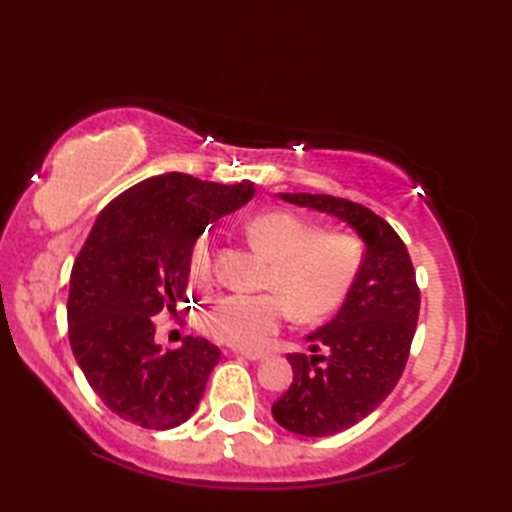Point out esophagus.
Here are the masks:
<instances>
[{
  "label": "esophagus",
  "instance_id": "esophagus-1",
  "mask_svg": "<svg viewBox=\"0 0 512 512\" xmlns=\"http://www.w3.org/2000/svg\"><path fill=\"white\" fill-rule=\"evenodd\" d=\"M235 354L248 358V361H262V358H266V352H248V350H237Z\"/></svg>",
  "mask_w": 512,
  "mask_h": 512
}]
</instances>
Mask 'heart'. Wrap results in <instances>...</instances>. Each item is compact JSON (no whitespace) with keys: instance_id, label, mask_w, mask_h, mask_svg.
Instances as JSON below:
<instances>
[{"instance_id":"b5f03b06","label":"heart","mask_w":512,"mask_h":512,"mask_svg":"<svg viewBox=\"0 0 512 512\" xmlns=\"http://www.w3.org/2000/svg\"><path fill=\"white\" fill-rule=\"evenodd\" d=\"M246 237L270 259L262 295H226L204 312L202 328L211 339L233 347L264 345L288 312L303 323H317L345 301L361 273L363 248L343 231H321L295 213L270 211L246 226ZM213 244L200 237L193 244L189 275L193 284L213 279Z\"/></svg>"}]
</instances>
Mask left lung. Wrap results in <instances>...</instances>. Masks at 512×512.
I'll return each mask as SVG.
<instances>
[{
    "mask_svg": "<svg viewBox=\"0 0 512 512\" xmlns=\"http://www.w3.org/2000/svg\"><path fill=\"white\" fill-rule=\"evenodd\" d=\"M281 200L330 213L363 237L365 255L339 314L306 336L312 352L288 354L292 385L273 405L281 427L325 438L369 416L405 372L420 312L407 246L367 206L323 193H279Z\"/></svg>",
    "mask_w": 512,
    "mask_h": 512,
    "instance_id": "obj_1",
    "label": "left lung"
}]
</instances>
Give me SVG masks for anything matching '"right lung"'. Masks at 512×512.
<instances>
[{
	"label": "right lung",
	"instance_id": "right-lung-1",
	"mask_svg": "<svg viewBox=\"0 0 512 512\" xmlns=\"http://www.w3.org/2000/svg\"><path fill=\"white\" fill-rule=\"evenodd\" d=\"M253 195V182L173 171L134 184L96 217L72 266L68 336L94 394L116 416L162 431L198 407L220 347L187 336L178 350H160L156 317L176 312L206 224Z\"/></svg>",
	"mask_w": 512,
	"mask_h": 512
}]
</instances>
